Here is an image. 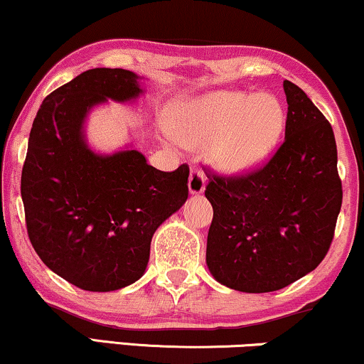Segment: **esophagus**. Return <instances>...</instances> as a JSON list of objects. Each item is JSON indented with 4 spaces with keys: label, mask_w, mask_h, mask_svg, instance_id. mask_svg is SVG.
I'll return each mask as SVG.
<instances>
[{
    "label": "esophagus",
    "mask_w": 364,
    "mask_h": 364,
    "mask_svg": "<svg viewBox=\"0 0 364 364\" xmlns=\"http://www.w3.org/2000/svg\"><path fill=\"white\" fill-rule=\"evenodd\" d=\"M206 179L205 174L198 169H193L190 173V179H188V190H190L191 195H200V193L205 191Z\"/></svg>",
    "instance_id": "1"
}]
</instances>
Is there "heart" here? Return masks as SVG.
<instances>
[{
    "label": "heart",
    "instance_id": "b5f03b06",
    "mask_svg": "<svg viewBox=\"0 0 364 364\" xmlns=\"http://www.w3.org/2000/svg\"><path fill=\"white\" fill-rule=\"evenodd\" d=\"M285 112L272 94L215 90L188 100L173 119L176 139L185 146L210 144L218 171L248 174L272 154L282 136Z\"/></svg>",
    "mask_w": 364,
    "mask_h": 364
}]
</instances>
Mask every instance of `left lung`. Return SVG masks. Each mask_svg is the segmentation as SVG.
<instances>
[{
  "label": "left lung",
  "mask_w": 364,
  "mask_h": 364,
  "mask_svg": "<svg viewBox=\"0 0 364 364\" xmlns=\"http://www.w3.org/2000/svg\"><path fill=\"white\" fill-rule=\"evenodd\" d=\"M285 139L247 176H211L213 206L206 265L216 282L240 292L287 287L323 262L341 210L334 132L306 92L284 80Z\"/></svg>",
  "instance_id": "8db88e82"
}]
</instances>
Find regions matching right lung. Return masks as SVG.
Instances as JSON below:
<instances>
[{"label":"right lung","instance_id":"obj_1","mask_svg":"<svg viewBox=\"0 0 364 364\" xmlns=\"http://www.w3.org/2000/svg\"><path fill=\"white\" fill-rule=\"evenodd\" d=\"M142 94L134 72L92 68L53 90L31 126L21 171L30 242L52 272L84 291L139 280L154 232L188 198L186 164L164 173L131 146L109 154L89 146L92 109Z\"/></svg>","mask_w":364,"mask_h":364}]
</instances>
